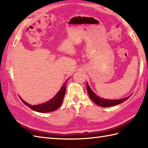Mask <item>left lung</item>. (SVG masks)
<instances>
[{
  "label": "left lung",
  "instance_id": "obj_1",
  "mask_svg": "<svg viewBox=\"0 0 148 148\" xmlns=\"http://www.w3.org/2000/svg\"><path fill=\"white\" fill-rule=\"evenodd\" d=\"M86 88L88 91V93L93 101L95 102L96 104L101 107H111V106H114L119 103H122L123 102L127 100L130 97H126V98L118 99V100H109V99H106L103 98H100V97L97 96L96 94L94 93L92 89L90 88V86L88 85V83H86Z\"/></svg>",
  "mask_w": 148,
  "mask_h": 148
}]
</instances>
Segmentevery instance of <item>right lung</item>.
I'll return each mask as SVG.
<instances>
[{
	"label": "right lung",
	"mask_w": 148,
	"mask_h": 148,
	"mask_svg": "<svg viewBox=\"0 0 148 148\" xmlns=\"http://www.w3.org/2000/svg\"><path fill=\"white\" fill-rule=\"evenodd\" d=\"M69 79V78H68V79L65 81V82L61 87L60 90L58 91V92L56 94L55 96L53 97V98H52L51 100H49V101L46 102L45 103H41V104H39V105L32 106V105L29 104V103H27L25 101H24V100H22L21 97L20 99L28 107H29L31 109H32L35 111L39 112H48L54 111L62 105L63 99H64L65 94L66 85H67V80Z\"/></svg>",
	"instance_id": "obj_1"
}]
</instances>
